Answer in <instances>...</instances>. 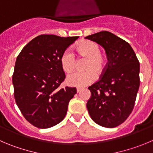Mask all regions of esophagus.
Segmentation results:
<instances>
[{
    "mask_svg": "<svg viewBox=\"0 0 153 153\" xmlns=\"http://www.w3.org/2000/svg\"><path fill=\"white\" fill-rule=\"evenodd\" d=\"M81 90H82V88H77V92H78V93L81 92Z\"/></svg>",
    "mask_w": 153,
    "mask_h": 153,
    "instance_id": "esophagus-1",
    "label": "esophagus"
}]
</instances>
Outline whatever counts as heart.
Masks as SVG:
<instances>
[{
  "mask_svg": "<svg viewBox=\"0 0 153 153\" xmlns=\"http://www.w3.org/2000/svg\"><path fill=\"white\" fill-rule=\"evenodd\" d=\"M75 51L80 57L87 59L83 66L85 72H75L68 75L66 83L70 86L83 88L90 85L96 78V72L100 75L105 69V57L100 52L99 45L91 41H83L75 46ZM62 70L66 73H71L75 68V59L69 51L62 53L60 57Z\"/></svg>",
  "mask_w": 153,
  "mask_h": 153,
  "instance_id": "1",
  "label": "heart"
}]
</instances>
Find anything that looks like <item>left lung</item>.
<instances>
[{
	"label": "left lung",
	"mask_w": 153,
	"mask_h": 153,
	"mask_svg": "<svg viewBox=\"0 0 153 153\" xmlns=\"http://www.w3.org/2000/svg\"><path fill=\"white\" fill-rule=\"evenodd\" d=\"M105 49L107 62L99 81L88 89L90 116L105 128L123 123L132 112L140 87V63L129 44L109 31L85 37Z\"/></svg>",
	"instance_id": "1"
}]
</instances>
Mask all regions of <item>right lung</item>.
<instances>
[{
    "instance_id": "add662e5",
    "label": "right lung",
    "mask_w": 153,
    "mask_h": 153,
    "mask_svg": "<svg viewBox=\"0 0 153 153\" xmlns=\"http://www.w3.org/2000/svg\"><path fill=\"white\" fill-rule=\"evenodd\" d=\"M78 38L39 35L17 56L12 78L14 97L22 115L37 128H49L62 122L77 93L75 88H60L65 78L60 57Z\"/></svg>"
}]
</instances>
